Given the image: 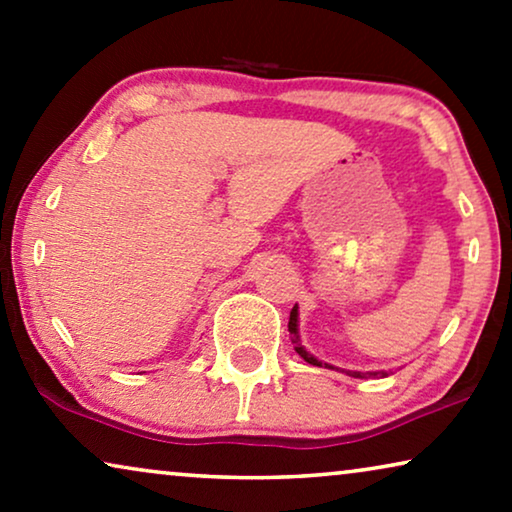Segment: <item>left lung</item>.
Returning a JSON list of instances; mask_svg holds the SVG:
<instances>
[{
  "instance_id": "left-lung-1",
  "label": "left lung",
  "mask_w": 512,
  "mask_h": 512,
  "mask_svg": "<svg viewBox=\"0 0 512 512\" xmlns=\"http://www.w3.org/2000/svg\"><path fill=\"white\" fill-rule=\"evenodd\" d=\"M289 333H291L293 349H296V352H298L300 356H303V359H305L307 363H312V366H319V368L324 366V368H331V370H342V368H333V366H328V363H324V361L314 359V356L303 347V342H300V335H298V305H293V310H291V317H289ZM342 373H347L349 377H359V380H363V377H377V375L387 377V370H377V373H361V370H342Z\"/></svg>"
}]
</instances>
